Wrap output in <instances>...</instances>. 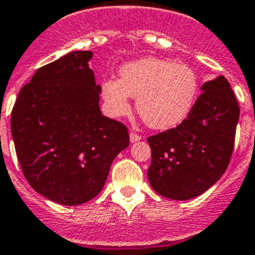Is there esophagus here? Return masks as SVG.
<instances>
[{
    "mask_svg": "<svg viewBox=\"0 0 255 255\" xmlns=\"http://www.w3.org/2000/svg\"><path fill=\"white\" fill-rule=\"evenodd\" d=\"M141 138V136L138 133H136V132L131 131V133H129V140H131V142H134V141H138Z\"/></svg>",
    "mask_w": 255,
    "mask_h": 255,
    "instance_id": "1",
    "label": "esophagus"
}]
</instances>
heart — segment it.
<instances>
[{"mask_svg": "<svg viewBox=\"0 0 255 255\" xmlns=\"http://www.w3.org/2000/svg\"><path fill=\"white\" fill-rule=\"evenodd\" d=\"M199 90L194 69L170 60L148 57L123 65L121 80L109 78L102 95L110 114L122 117L129 110V97L149 127L166 129L181 123L191 111Z\"/></svg>", "mask_w": 255, "mask_h": 255, "instance_id": "obj_1", "label": "heart"}]
</instances>
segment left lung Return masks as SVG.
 <instances>
[{"instance_id":"left-lung-1","label":"left lung","mask_w":255,"mask_h":255,"mask_svg":"<svg viewBox=\"0 0 255 255\" xmlns=\"http://www.w3.org/2000/svg\"><path fill=\"white\" fill-rule=\"evenodd\" d=\"M202 90L185 121L148 137L149 183L169 199L199 196L231 162L240 118L237 98L224 76L206 82Z\"/></svg>"}]
</instances>
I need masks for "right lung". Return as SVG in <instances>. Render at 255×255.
Segmentation results:
<instances>
[{
	"label": "right lung",
	"instance_id": "obj_1",
	"mask_svg": "<svg viewBox=\"0 0 255 255\" xmlns=\"http://www.w3.org/2000/svg\"><path fill=\"white\" fill-rule=\"evenodd\" d=\"M90 51L39 68L20 89L11 134L22 173L47 199L78 206L98 195L114 158L129 145L128 128L103 117Z\"/></svg>",
	"mask_w": 255,
	"mask_h": 255
}]
</instances>
